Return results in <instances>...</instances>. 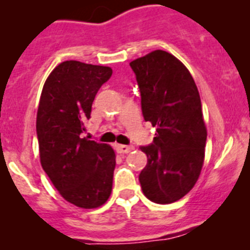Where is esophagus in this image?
Listing matches in <instances>:
<instances>
[{"label":"esophagus","instance_id":"34e87169","mask_svg":"<svg viewBox=\"0 0 250 250\" xmlns=\"http://www.w3.org/2000/svg\"><path fill=\"white\" fill-rule=\"evenodd\" d=\"M116 151L119 153H129L130 151L134 150V146H130V145H115Z\"/></svg>","mask_w":250,"mask_h":250}]
</instances>
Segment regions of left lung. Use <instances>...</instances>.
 I'll return each mask as SVG.
<instances>
[{
    "mask_svg": "<svg viewBox=\"0 0 250 250\" xmlns=\"http://www.w3.org/2000/svg\"><path fill=\"white\" fill-rule=\"evenodd\" d=\"M141 94L145 121L156 137L141 146L147 165L139 181L148 200L167 205L186 196L200 177L207 129L191 73L172 54L153 50L130 63Z\"/></svg>",
    "mask_w": 250,
    "mask_h": 250,
    "instance_id": "1",
    "label": "left lung"
}]
</instances>
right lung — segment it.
Instances as JSON below:
<instances>
[{
	"label": "right lung",
	"mask_w": 250,
	"mask_h": 250,
	"mask_svg": "<svg viewBox=\"0 0 250 250\" xmlns=\"http://www.w3.org/2000/svg\"><path fill=\"white\" fill-rule=\"evenodd\" d=\"M109 67L78 61L57 65L45 80L37 111V137L43 170L61 196L80 208L104 205L113 188L115 152L82 137Z\"/></svg>",
	"instance_id": "add662e5"
}]
</instances>
